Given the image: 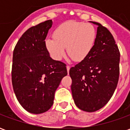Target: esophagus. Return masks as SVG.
<instances>
[{
  "instance_id": "esophagus-1",
  "label": "esophagus",
  "mask_w": 130,
  "mask_h": 130,
  "mask_svg": "<svg viewBox=\"0 0 130 130\" xmlns=\"http://www.w3.org/2000/svg\"><path fill=\"white\" fill-rule=\"evenodd\" d=\"M70 65H67V70H68V73H69V71H70Z\"/></svg>"
}]
</instances>
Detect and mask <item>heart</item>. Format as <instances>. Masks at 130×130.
Listing matches in <instances>:
<instances>
[{
    "label": "heart",
    "instance_id": "1",
    "mask_svg": "<svg viewBox=\"0 0 130 130\" xmlns=\"http://www.w3.org/2000/svg\"><path fill=\"white\" fill-rule=\"evenodd\" d=\"M54 38L48 37L46 46L56 60L62 59L67 47L68 54L75 61H82L92 50L96 38L95 27L90 24L66 21L56 28Z\"/></svg>",
    "mask_w": 130,
    "mask_h": 130
}]
</instances>
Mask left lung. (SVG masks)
I'll return each mask as SVG.
<instances>
[{"mask_svg":"<svg viewBox=\"0 0 130 130\" xmlns=\"http://www.w3.org/2000/svg\"><path fill=\"white\" fill-rule=\"evenodd\" d=\"M98 25L95 41L88 56L72 67L71 90L79 109L94 112L109 101L117 86L120 74V51L112 34Z\"/></svg>","mask_w":130,"mask_h":130,"instance_id":"1","label":"left lung"}]
</instances>
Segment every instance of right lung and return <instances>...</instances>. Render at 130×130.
<instances>
[{
	"instance_id": "1",
	"label": "right lung",
	"mask_w": 130,
	"mask_h": 130,
	"mask_svg": "<svg viewBox=\"0 0 130 130\" xmlns=\"http://www.w3.org/2000/svg\"><path fill=\"white\" fill-rule=\"evenodd\" d=\"M52 26L47 20L30 27L13 51L12 83L19 102L27 111L39 114L54 104V95L68 74L66 64L49 56L45 39Z\"/></svg>"
}]
</instances>
